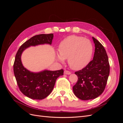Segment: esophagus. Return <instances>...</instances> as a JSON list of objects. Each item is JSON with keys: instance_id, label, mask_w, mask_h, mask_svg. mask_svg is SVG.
I'll list each match as a JSON object with an SVG mask.
<instances>
[{"instance_id": "esophagus-1", "label": "esophagus", "mask_w": 123, "mask_h": 123, "mask_svg": "<svg viewBox=\"0 0 123 123\" xmlns=\"http://www.w3.org/2000/svg\"><path fill=\"white\" fill-rule=\"evenodd\" d=\"M71 72H70L69 71H68V70H65L64 71V74H67V75H69V74H71Z\"/></svg>"}]
</instances>
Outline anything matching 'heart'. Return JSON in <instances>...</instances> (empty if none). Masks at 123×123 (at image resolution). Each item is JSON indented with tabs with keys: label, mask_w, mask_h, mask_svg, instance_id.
Listing matches in <instances>:
<instances>
[{
	"label": "heart",
	"mask_w": 123,
	"mask_h": 123,
	"mask_svg": "<svg viewBox=\"0 0 123 123\" xmlns=\"http://www.w3.org/2000/svg\"><path fill=\"white\" fill-rule=\"evenodd\" d=\"M92 44L83 37L71 35L59 43L57 55L58 61L63 62L68 58L71 68L74 70L82 69L90 61L93 53Z\"/></svg>",
	"instance_id": "obj_1"
}]
</instances>
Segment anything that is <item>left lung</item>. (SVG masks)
Segmentation results:
<instances>
[{
	"instance_id": "1",
	"label": "left lung",
	"mask_w": 123,
	"mask_h": 123,
	"mask_svg": "<svg viewBox=\"0 0 123 123\" xmlns=\"http://www.w3.org/2000/svg\"><path fill=\"white\" fill-rule=\"evenodd\" d=\"M95 44L93 58L85 68L75 72L78 77L73 87L74 94L81 100L94 99L105 90L110 72L108 57L103 46L92 37Z\"/></svg>"
}]
</instances>
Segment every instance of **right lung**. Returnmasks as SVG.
<instances>
[{"mask_svg":"<svg viewBox=\"0 0 123 123\" xmlns=\"http://www.w3.org/2000/svg\"><path fill=\"white\" fill-rule=\"evenodd\" d=\"M53 34H39L33 36L24 43L18 49L13 65L15 77L20 91L27 97L33 99H43L53 90L57 78L64 74V70H43L37 73L25 68L21 61L23 51L30 46L39 44H51Z\"/></svg>","mask_w":123,"mask_h":123,"instance_id":"add662e5","label":"right lung"}]
</instances>
